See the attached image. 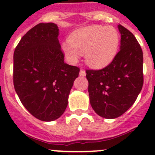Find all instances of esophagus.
<instances>
[{
  "instance_id": "obj_1",
  "label": "esophagus",
  "mask_w": 155,
  "mask_h": 155,
  "mask_svg": "<svg viewBox=\"0 0 155 155\" xmlns=\"http://www.w3.org/2000/svg\"><path fill=\"white\" fill-rule=\"evenodd\" d=\"M86 75V73L85 71H83V70H81L80 71H79V76H82V77H83V76H84Z\"/></svg>"
}]
</instances>
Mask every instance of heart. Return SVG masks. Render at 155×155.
Here are the masks:
<instances>
[{"label":"heart","instance_id":"heart-1","mask_svg":"<svg viewBox=\"0 0 155 155\" xmlns=\"http://www.w3.org/2000/svg\"><path fill=\"white\" fill-rule=\"evenodd\" d=\"M120 35L114 27L91 25L73 31L68 41L61 44L66 59L75 64L84 54L86 64L94 69L110 64L116 57Z\"/></svg>","mask_w":155,"mask_h":155}]
</instances>
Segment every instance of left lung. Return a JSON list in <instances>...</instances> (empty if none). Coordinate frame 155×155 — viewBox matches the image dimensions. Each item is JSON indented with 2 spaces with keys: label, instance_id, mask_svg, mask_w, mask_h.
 Listing matches in <instances>:
<instances>
[{
  "label": "left lung",
  "instance_id": "left-lung-1",
  "mask_svg": "<svg viewBox=\"0 0 155 155\" xmlns=\"http://www.w3.org/2000/svg\"><path fill=\"white\" fill-rule=\"evenodd\" d=\"M120 50L110 64L87 70L90 103L99 116L115 119L134 103L143 84V51L134 35L119 24Z\"/></svg>",
  "mask_w": 155,
  "mask_h": 155
}]
</instances>
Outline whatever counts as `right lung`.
Listing matches in <instances>:
<instances>
[{
  "mask_svg": "<svg viewBox=\"0 0 155 155\" xmlns=\"http://www.w3.org/2000/svg\"><path fill=\"white\" fill-rule=\"evenodd\" d=\"M54 23H41L21 39L14 52L13 82L21 102L41 121L59 118L79 68L64 62Z\"/></svg>",
  "mask_w": 155,
  "mask_h": 155,
  "instance_id": "add662e5",
  "label": "right lung"
}]
</instances>
